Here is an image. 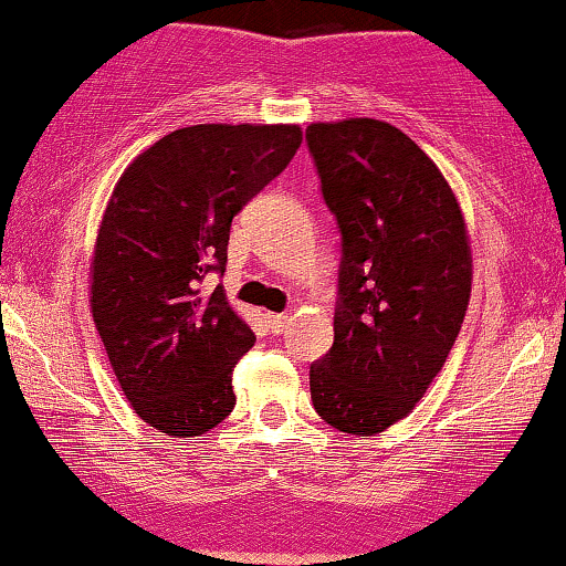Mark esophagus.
Masks as SVG:
<instances>
[{
	"label": "esophagus",
	"instance_id": "1",
	"mask_svg": "<svg viewBox=\"0 0 566 566\" xmlns=\"http://www.w3.org/2000/svg\"><path fill=\"white\" fill-rule=\"evenodd\" d=\"M265 322H268L270 332H275V335H283L291 324V319L285 314H265Z\"/></svg>",
	"mask_w": 566,
	"mask_h": 566
}]
</instances>
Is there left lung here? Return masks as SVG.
<instances>
[{
    "label": "left lung",
    "mask_w": 566,
    "mask_h": 566,
    "mask_svg": "<svg viewBox=\"0 0 566 566\" xmlns=\"http://www.w3.org/2000/svg\"><path fill=\"white\" fill-rule=\"evenodd\" d=\"M306 144L339 229L335 343L312 363L314 409L374 436L412 412L467 316L471 250L446 177L374 118L312 123Z\"/></svg>",
    "instance_id": "left-lung-1"
}]
</instances>
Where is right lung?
Masks as SVG:
<instances>
[{
    "label": "right lung",
    "mask_w": 566,
    "mask_h": 566,
    "mask_svg": "<svg viewBox=\"0 0 566 566\" xmlns=\"http://www.w3.org/2000/svg\"><path fill=\"white\" fill-rule=\"evenodd\" d=\"M298 126L200 123L138 154L115 185L92 260V319L144 422L213 430L237 405L231 374L254 332L229 306L231 219L289 167Z\"/></svg>",
    "instance_id": "1"
}]
</instances>
